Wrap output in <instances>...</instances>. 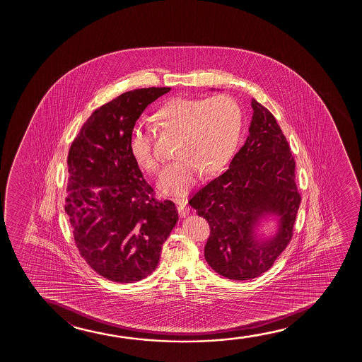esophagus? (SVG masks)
<instances>
[{"label": "esophagus", "instance_id": "obj_1", "mask_svg": "<svg viewBox=\"0 0 362 362\" xmlns=\"http://www.w3.org/2000/svg\"><path fill=\"white\" fill-rule=\"evenodd\" d=\"M175 204L178 205V211L180 218H187L189 214V208L187 206V203L182 200V199H174Z\"/></svg>", "mask_w": 362, "mask_h": 362}]
</instances>
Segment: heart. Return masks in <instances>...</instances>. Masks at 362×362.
<instances>
[{"label": "heart", "mask_w": 362, "mask_h": 362, "mask_svg": "<svg viewBox=\"0 0 362 362\" xmlns=\"http://www.w3.org/2000/svg\"><path fill=\"white\" fill-rule=\"evenodd\" d=\"M162 129L180 134L177 154L158 178L165 195L184 197L197 183L203 169L211 173L228 162L236 148L243 112L236 100L228 95L213 98H175L162 105L154 115ZM136 162L149 173L157 172L160 158L153 148V131L136 126L129 137Z\"/></svg>", "instance_id": "1"}]
</instances>
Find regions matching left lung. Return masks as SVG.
Returning <instances> with one entry per match:
<instances>
[{
	"label": "left lung",
	"instance_id": "1",
	"mask_svg": "<svg viewBox=\"0 0 362 362\" xmlns=\"http://www.w3.org/2000/svg\"><path fill=\"white\" fill-rule=\"evenodd\" d=\"M248 137L225 173L194 194L189 204L210 225L204 248L223 277L247 281L272 267L293 236L300 195L296 162L269 111L256 100ZM273 222V231L260 230Z\"/></svg>",
	"mask_w": 362,
	"mask_h": 362
}]
</instances>
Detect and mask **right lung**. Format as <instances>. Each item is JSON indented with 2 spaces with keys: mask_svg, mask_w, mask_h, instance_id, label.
Returning <instances> with one entry per match:
<instances>
[{
  "mask_svg": "<svg viewBox=\"0 0 362 362\" xmlns=\"http://www.w3.org/2000/svg\"><path fill=\"white\" fill-rule=\"evenodd\" d=\"M169 90H132L103 105L68 154L65 213L75 243L90 267L112 282H137L153 272L178 221L173 202L152 197L129 148L136 121Z\"/></svg>",
  "mask_w": 362,
  "mask_h": 362,
  "instance_id": "obj_1",
  "label": "right lung"
}]
</instances>
